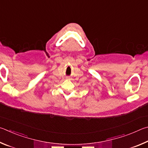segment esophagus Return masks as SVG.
<instances>
[{
  "mask_svg": "<svg viewBox=\"0 0 148 148\" xmlns=\"http://www.w3.org/2000/svg\"><path fill=\"white\" fill-rule=\"evenodd\" d=\"M66 79H69V77H66Z\"/></svg>",
  "mask_w": 148,
  "mask_h": 148,
  "instance_id": "34e87169",
  "label": "esophagus"
}]
</instances>
